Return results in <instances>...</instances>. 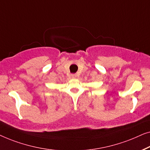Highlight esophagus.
<instances>
[{"label": "esophagus", "mask_w": 150, "mask_h": 150, "mask_svg": "<svg viewBox=\"0 0 150 150\" xmlns=\"http://www.w3.org/2000/svg\"><path fill=\"white\" fill-rule=\"evenodd\" d=\"M71 77H72L73 78H76V77H77V75H76V74H72V75H71Z\"/></svg>", "instance_id": "obj_1"}]
</instances>
